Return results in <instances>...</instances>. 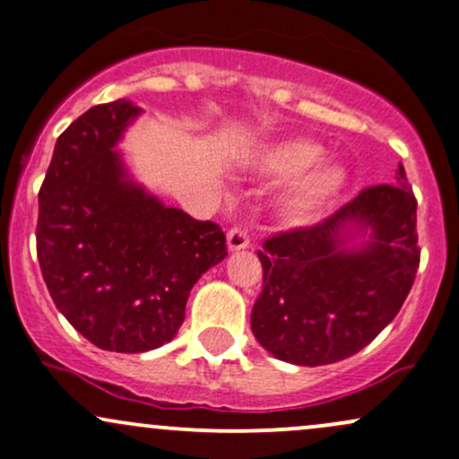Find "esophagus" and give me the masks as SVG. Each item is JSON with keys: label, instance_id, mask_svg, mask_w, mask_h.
I'll list each match as a JSON object with an SVG mask.
<instances>
[{"label": "esophagus", "instance_id": "obj_1", "mask_svg": "<svg viewBox=\"0 0 459 459\" xmlns=\"http://www.w3.org/2000/svg\"><path fill=\"white\" fill-rule=\"evenodd\" d=\"M251 245L249 231L245 228H231L228 231V249L230 251H242Z\"/></svg>", "mask_w": 459, "mask_h": 459}]
</instances>
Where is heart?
<instances>
[{
    "instance_id": "obj_1",
    "label": "heart",
    "mask_w": 459,
    "mask_h": 459,
    "mask_svg": "<svg viewBox=\"0 0 459 459\" xmlns=\"http://www.w3.org/2000/svg\"><path fill=\"white\" fill-rule=\"evenodd\" d=\"M322 150L305 139L273 145L264 154V169L274 176H296L283 195V214L294 223L311 221L346 186V169L333 160H315ZM315 165L311 166L310 163Z\"/></svg>"
}]
</instances>
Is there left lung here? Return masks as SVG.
Returning <instances> with one entry per match:
<instances>
[{"label":"left lung","mask_w":459,"mask_h":459,"mask_svg":"<svg viewBox=\"0 0 459 459\" xmlns=\"http://www.w3.org/2000/svg\"><path fill=\"white\" fill-rule=\"evenodd\" d=\"M346 224L370 240L348 247ZM417 240V199L400 163L397 185L363 188L320 223L262 242L253 335L285 363L317 368L352 357L402 309L421 260Z\"/></svg>","instance_id":"1"}]
</instances>
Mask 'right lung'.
Here are the masks:
<instances>
[{
  "label": "right lung",
  "mask_w": 459,
  "mask_h": 459,
  "mask_svg": "<svg viewBox=\"0 0 459 459\" xmlns=\"http://www.w3.org/2000/svg\"><path fill=\"white\" fill-rule=\"evenodd\" d=\"M139 111L126 99L96 105L59 134L36 225L57 309L94 346L131 354L174 339L191 288L228 255L217 223L167 208L128 180L113 148Z\"/></svg>",
  "instance_id": "1"
}]
</instances>
